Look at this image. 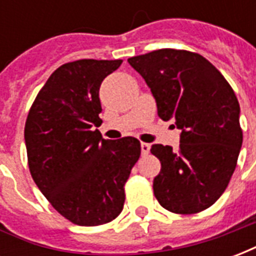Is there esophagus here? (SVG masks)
Instances as JSON below:
<instances>
[{"instance_id": "34e87169", "label": "esophagus", "mask_w": 256, "mask_h": 256, "mask_svg": "<svg viewBox=\"0 0 256 256\" xmlns=\"http://www.w3.org/2000/svg\"><path fill=\"white\" fill-rule=\"evenodd\" d=\"M150 145L146 144V142H141V154L142 155H148L150 154Z\"/></svg>"}]
</instances>
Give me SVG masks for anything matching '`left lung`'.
Listing matches in <instances>:
<instances>
[{
	"mask_svg": "<svg viewBox=\"0 0 256 256\" xmlns=\"http://www.w3.org/2000/svg\"><path fill=\"white\" fill-rule=\"evenodd\" d=\"M128 62L150 88L159 118L176 119L182 132L177 152L168 145L150 148L162 164L154 180L158 202L176 214L208 208L228 188L242 144L232 86L207 58L189 50L159 49Z\"/></svg>",
	"mask_w": 256,
	"mask_h": 256,
	"instance_id": "left-lung-1",
	"label": "left lung"
}]
</instances>
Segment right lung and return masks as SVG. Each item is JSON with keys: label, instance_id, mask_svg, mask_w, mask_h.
<instances>
[{"label": "right lung", "instance_id": "right-lung-1", "mask_svg": "<svg viewBox=\"0 0 256 256\" xmlns=\"http://www.w3.org/2000/svg\"><path fill=\"white\" fill-rule=\"evenodd\" d=\"M122 60L66 63L36 94L24 128L31 177L53 208L79 226L111 222L124 204V184L141 154L140 141L104 140L100 84Z\"/></svg>", "mask_w": 256, "mask_h": 256}]
</instances>
